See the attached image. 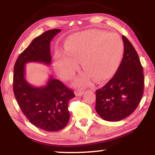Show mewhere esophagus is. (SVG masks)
Returning <instances> with one entry per match:
<instances>
[{
	"label": "esophagus",
	"mask_w": 155,
	"mask_h": 155,
	"mask_svg": "<svg viewBox=\"0 0 155 155\" xmlns=\"http://www.w3.org/2000/svg\"><path fill=\"white\" fill-rule=\"evenodd\" d=\"M74 93H75V95L76 96H80V95H83L84 91H83V90H76V91L74 92Z\"/></svg>",
	"instance_id": "esophagus-1"
}]
</instances>
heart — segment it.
Returning <instances> with one entry per match:
<instances>
[{"mask_svg":"<svg viewBox=\"0 0 155 155\" xmlns=\"http://www.w3.org/2000/svg\"><path fill=\"white\" fill-rule=\"evenodd\" d=\"M124 45L116 33L90 30L71 35L65 45V52L56 55V68L63 79H70L79 67L84 72L76 81V87H85L92 79L106 81L114 74L122 60Z\"/></svg>","mask_w":155,"mask_h":155,"instance_id":"b5f03b06","label":"heart"}]
</instances>
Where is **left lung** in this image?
Here are the masks:
<instances>
[{
  "label": "left lung",
  "mask_w": 155,
  "mask_h": 155,
  "mask_svg": "<svg viewBox=\"0 0 155 155\" xmlns=\"http://www.w3.org/2000/svg\"><path fill=\"white\" fill-rule=\"evenodd\" d=\"M124 54L114 76L96 90L95 110L103 120L118 122L136 110L143 92V67L132 44L122 35Z\"/></svg>",
  "instance_id": "obj_1"
}]
</instances>
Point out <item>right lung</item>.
Returning <instances> with one entry per match:
<instances>
[{"instance_id": "right-lung-1", "label": "right lung", "mask_w": 155, "mask_h": 155, "mask_svg": "<svg viewBox=\"0 0 155 155\" xmlns=\"http://www.w3.org/2000/svg\"><path fill=\"white\" fill-rule=\"evenodd\" d=\"M61 31L52 29L36 37L19 54L14 68L13 90L22 113L31 124L49 132L63 129L70 118L68 105L74 92L49 76L44 86L34 87L25 79V65L31 62L49 65L50 42Z\"/></svg>"}]
</instances>
